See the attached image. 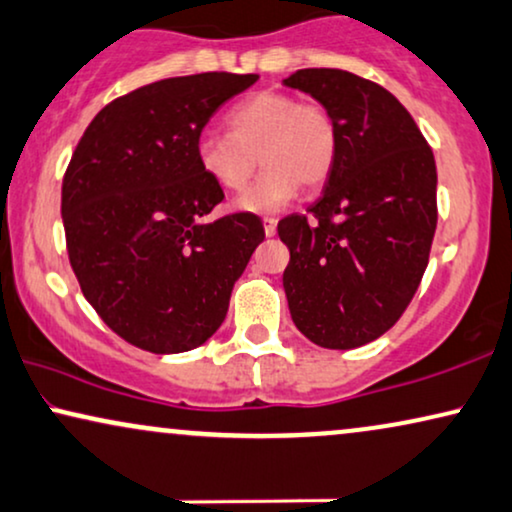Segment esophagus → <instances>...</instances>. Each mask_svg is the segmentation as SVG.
I'll use <instances>...</instances> for the list:
<instances>
[{
  "instance_id": "esophagus-1",
  "label": "esophagus",
  "mask_w": 512,
  "mask_h": 512,
  "mask_svg": "<svg viewBox=\"0 0 512 512\" xmlns=\"http://www.w3.org/2000/svg\"><path fill=\"white\" fill-rule=\"evenodd\" d=\"M263 230H265V235H268V237L275 235V232H277V218L265 216L263 218Z\"/></svg>"
}]
</instances>
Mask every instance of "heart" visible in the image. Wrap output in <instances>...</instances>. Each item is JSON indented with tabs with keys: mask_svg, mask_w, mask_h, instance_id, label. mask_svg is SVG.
I'll use <instances>...</instances> for the list:
<instances>
[{
	"mask_svg": "<svg viewBox=\"0 0 512 512\" xmlns=\"http://www.w3.org/2000/svg\"><path fill=\"white\" fill-rule=\"evenodd\" d=\"M230 134H202L197 164L223 190H242L256 169L265 171L237 199L247 214H275L287 207L301 183L317 188L331 176L338 157V126L320 103H301L284 91H258L225 115Z\"/></svg>",
	"mask_w": 512,
	"mask_h": 512,
	"instance_id": "heart-1",
	"label": "heart"
}]
</instances>
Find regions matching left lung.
<instances>
[{
	"mask_svg": "<svg viewBox=\"0 0 512 512\" xmlns=\"http://www.w3.org/2000/svg\"><path fill=\"white\" fill-rule=\"evenodd\" d=\"M336 119L338 157L313 221L277 223L291 320L331 350L360 348L400 320L426 272L437 225L433 150L407 108L369 79L305 68L284 79Z\"/></svg>",
	"mask_w": 512,
	"mask_h": 512,
	"instance_id": "obj_1",
	"label": "left lung"
}]
</instances>
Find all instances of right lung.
I'll return each mask as SVG.
<instances>
[{"mask_svg":"<svg viewBox=\"0 0 512 512\" xmlns=\"http://www.w3.org/2000/svg\"><path fill=\"white\" fill-rule=\"evenodd\" d=\"M258 75L202 72L141 86L98 112L63 178L70 265L101 320L136 348L207 343L263 242L254 214L204 221L223 190L202 174L211 115Z\"/></svg>","mask_w":512,"mask_h":512,"instance_id":"add662e5","label":"right lung"}]
</instances>
